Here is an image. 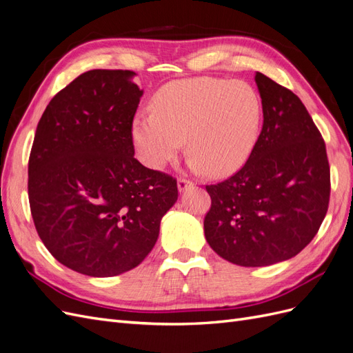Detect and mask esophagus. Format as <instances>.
I'll return each instance as SVG.
<instances>
[{
	"mask_svg": "<svg viewBox=\"0 0 353 353\" xmlns=\"http://www.w3.org/2000/svg\"><path fill=\"white\" fill-rule=\"evenodd\" d=\"M190 187H194L193 181H190V179H187V178H179V179H178V190H179V191H185V190L190 188Z\"/></svg>",
	"mask_w": 353,
	"mask_h": 353,
	"instance_id": "34e87169",
	"label": "esophagus"
}]
</instances>
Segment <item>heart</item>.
<instances>
[{"label": "heart", "instance_id": "b5f03b06", "mask_svg": "<svg viewBox=\"0 0 353 353\" xmlns=\"http://www.w3.org/2000/svg\"><path fill=\"white\" fill-rule=\"evenodd\" d=\"M261 122L262 103L248 82L187 79L166 85L157 94L154 112L135 117L132 140L145 166L162 169L187 138L191 165L219 176L250 156Z\"/></svg>", "mask_w": 353, "mask_h": 353}]
</instances>
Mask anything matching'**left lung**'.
I'll use <instances>...</instances> for the list:
<instances>
[{
    "label": "left lung",
    "mask_w": 353,
    "mask_h": 353,
    "mask_svg": "<svg viewBox=\"0 0 353 353\" xmlns=\"http://www.w3.org/2000/svg\"><path fill=\"white\" fill-rule=\"evenodd\" d=\"M263 125L245 163L206 185L212 205L205 236L221 258L266 266L293 258L312 241L330 201L325 143L301 99L256 72Z\"/></svg>",
    "instance_id": "8db88e82"
}]
</instances>
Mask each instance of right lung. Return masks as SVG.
<instances>
[{
	"label": "right lung",
	"mask_w": 353,
	"mask_h": 353,
	"mask_svg": "<svg viewBox=\"0 0 353 353\" xmlns=\"http://www.w3.org/2000/svg\"><path fill=\"white\" fill-rule=\"evenodd\" d=\"M131 70H88L59 91L37 126L28 166L39 239L68 268L113 276L140 265L178 199L176 179L134 157L143 91Z\"/></svg>",
	"instance_id": "1"
}]
</instances>
